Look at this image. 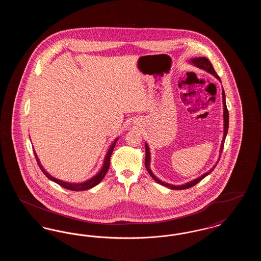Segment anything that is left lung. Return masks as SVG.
Here are the masks:
<instances>
[{
  "mask_svg": "<svg viewBox=\"0 0 261 261\" xmlns=\"http://www.w3.org/2000/svg\"><path fill=\"white\" fill-rule=\"evenodd\" d=\"M191 62H192L193 64H195L196 66L199 67V68H201V69H203V70H205V71L210 72L211 74L214 75L218 80H220V77H219V76L217 75V73L215 72V70H214V68H213V66H212V64H211V62H210L206 58H196V59L191 60ZM222 98H223L224 106V137L223 140H222V144H221V148H220V155H221V152H222V150H223L225 138H226V135H227V133H228V127H229V112H228V110H227V106H226V101H225V93H224V90L222 91ZM149 159H150V155H149V147H148V145L146 144V159H145V166H146V168H147L148 172H149V175L151 176V178H152L154 181H156V183L161 184L162 186L167 187V188H169V189H172V190H185V189H189V188H191V187L195 186L196 184H198V183H199V181H201L204 177H206L208 174L211 173V172H212V170L215 168V166H216V165H217V163H218V162H216V164L214 165V167H212L208 172H206V173L201 175V176L199 177V178H197V179H195V180H193V181H191V182H188V183H186L185 185L175 186V185H171V184H168V183H164V182H162V181H161L160 179H158V178L153 175V173H152V172H151V170H150V168H149Z\"/></svg>",
  "mask_w": 261,
  "mask_h": 261,
  "instance_id": "left-lung-1",
  "label": "left lung"
}]
</instances>
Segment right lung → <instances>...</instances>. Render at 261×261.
Wrapping results in <instances>:
<instances>
[{"instance_id": "1", "label": "right lung", "mask_w": 261, "mask_h": 261, "mask_svg": "<svg viewBox=\"0 0 261 261\" xmlns=\"http://www.w3.org/2000/svg\"><path fill=\"white\" fill-rule=\"evenodd\" d=\"M116 141H117V139L113 142L112 147H111L110 149H109V151H108V153H107V155H106V159H105L103 166L101 167V169H100V171H99V173L97 174L95 177H93V178H91L90 180L86 181V182L78 183V184L63 182L62 180H59V179H57V178H55V177L50 176V174L48 173V172L43 168V166L41 165V163H40L39 160H38L37 154L35 153V151H34V150H33V151H34V154H35V158H36V161H37L38 165H39L40 169L42 170V172L45 174V175H46L50 180L54 181V182H56V183H57V184H59L60 186L63 187L64 189H67V190H70V191H85V190H89V189H91V188H93V187L97 186V185L99 184V182L105 178L106 174H107L108 170H109V168H110V164H111V155H112V150H113L114 147H115Z\"/></svg>"}]
</instances>
